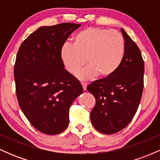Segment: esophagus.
Returning a JSON list of instances; mask_svg holds the SVG:
<instances>
[{"label": "esophagus", "mask_w": 160, "mask_h": 160, "mask_svg": "<svg viewBox=\"0 0 160 160\" xmlns=\"http://www.w3.org/2000/svg\"><path fill=\"white\" fill-rule=\"evenodd\" d=\"M81 85L82 86V89H83V90H86V87H87L88 84L86 83V82H81Z\"/></svg>", "instance_id": "esophagus-1"}]
</instances>
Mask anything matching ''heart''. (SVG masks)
<instances>
[{
	"instance_id": "1",
	"label": "heart",
	"mask_w": 160,
	"mask_h": 160,
	"mask_svg": "<svg viewBox=\"0 0 160 160\" xmlns=\"http://www.w3.org/2000/svg\"><path fill=\"white\" fill-rule=\"evenodd\" d=\"M74 43H65L60 56L66 70L80 80H90L98 75L106 79L113 75L124 59L126 43L124 38L116 30L91 27L77 33Z\"/></svg>"
}]
</instances>
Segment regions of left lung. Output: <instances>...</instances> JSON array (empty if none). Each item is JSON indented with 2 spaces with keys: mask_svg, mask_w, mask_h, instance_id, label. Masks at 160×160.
I'll return each instance as SVG.
<instances>
[{
  "mask_svg": "<svg viewBox=\"0 0 160 160\" xmlns=\"http://www.w3.org/2000/svg\"><path fill=\"white\" fill-rule=\"evenodd\" d=\"M126 43L124 59L110 78L100 79L87 86L94 95L92 124L99 132L111 135L120 132L133 119L144 89V63L136 43L121 29Z\"/></svg>",
  "mask_w": 160,
  "mask_h": 160,
  "instance_id": "8db88e82",
  "label": "left lung"
}]
</instances>
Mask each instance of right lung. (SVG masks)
<instances>
[{
    "label": "right lung",
    "mask_w": 160,
    "mask_h": 160,
    "mask_svg": "<svg viewBox=\"0 0 160 160\" xmlns=\"http://www.w3.org/2000/svg\"><path fill=\"white\" fill-rule=\"evenodd\" d=\"M80 24L65 22L37 29L18 50L14 78L20 108L36 129L57 135L69 123V109L82 93L80 82L65 70L60 50Z\"/></svg>",
    "instance_id": "right-lung-1"
}]
</instances>
